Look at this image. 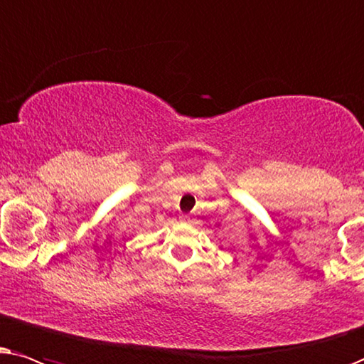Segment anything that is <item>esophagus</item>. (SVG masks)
<instances>
[{
  "label": "esophagus",
  "instance_id": "obj_1",
  "mask_svg": "<svg viewBox=\"0 0 364 364\" xmlns=\"http://www.w3.org/2000/svg\"><path fill=\"white\" fill-rule=\"evenodd\" d=\"M181 223H190V218H188L186 215L181 216Z\"/></svg>",
  "mask_w": 364,
  "mask_h": 364
}]
</instances>
